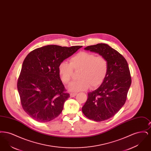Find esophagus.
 <instances>
[{
    "instance_id": "obj_1",
    "label": "esophagus",
    "mask_w": 151,
    "mask_h": 151,
    "mask_svg": "<svg viewBox=\"0 0 151 151\" xmlns=\"http://www.w3.org/2000/svg\"><path fill=\"white\" fill-rule=\"evenodd\" d=\"M76 94H77V93H70V97H75Z\"/></svg>"
}]
</instances>
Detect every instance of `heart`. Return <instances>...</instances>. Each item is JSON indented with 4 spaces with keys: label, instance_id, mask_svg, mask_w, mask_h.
<instances>
[{
    "label": "heart",
    "instance_id": "b5f03b06",
    "mask_svg": "<svg viewBox=\"0 0 151 151\" xmlns=\"http://www.w3.org/2000/svg\"><path fill=\"white\" fill-rule=\"evenodd\" d=\"M75 71L79 72V80L75 81L68 86L72 92L86 91L90 86L96 88L104 83L108 76V60L102 55L96 56L92 52L81 51L73 56L70 63L63 61L59 63L58 70L62 82L68 84L72 79Z\"/></svg>",
    "mask_w": 151,
    "mask_h": 151
}]
</instances>
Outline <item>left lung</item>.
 Instances as JSON below:
<instances>
[{
	"label": "left lung",
	"mask_w": 151,
	"mask_h": 151,
	"mask_svg": "<svg viewBox=\"0 0 151 151\" xmlns=\"http://www.w3.org/2000/svg\"><path fill=\"white\" fill-rule=\"evenodd\" d=\"M84 49L99 53L109 63L106 78L99 88L88 93L82 108L88 118L101 122L114 116L125 104L131 84L129 67L126 59L107 44L98 43Z\"/></svg>",
	"instance_id": "obj_1"
}]
</instances>
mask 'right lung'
Returning <instances> with one entry per match:
<instances>
[{"label": "right lung", "instance_id": "obj_1", "mask_svg": "<svg viewBox=\"0 0 151 151\" xmlns=\"http://www.w3.org/2000/svg\"><path fill=\"white\" fill-rule=\"evenodd\" d=\"M82 46L47 45L29 52L17 80L24 110L33 119L47 122L57 118L70 97L58 73V65Z\"/></svg>", "mask_w": 151, "mask_h": 151}]
</instances>
